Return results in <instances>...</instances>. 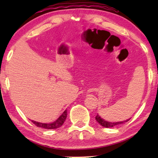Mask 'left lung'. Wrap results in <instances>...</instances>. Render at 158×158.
I'll return each instance as SVG.
<instances>
[{
  "label": "left lung",
  "instance_id": "8db88e82",
  "mask_svg": "<svg viewBox=\"0 0 158 158\" xmlns=\"http://www.w3.org/2000/svg\"><path fill=\"white\" fill-rule=\"evenodd\" d=\"M96 119L97 122H98L99 124L101 125H102V127H106V128H111V127H115L116 125H118V124H123V123H125L127 122H128V121L130 119L128 120H126V121H124V122H106V121L103 120L101 118L99 115L97 114V116H96Z\"/></svg>",
  "mask_w": 158,
  "mask_h": 158
}]
</instances>
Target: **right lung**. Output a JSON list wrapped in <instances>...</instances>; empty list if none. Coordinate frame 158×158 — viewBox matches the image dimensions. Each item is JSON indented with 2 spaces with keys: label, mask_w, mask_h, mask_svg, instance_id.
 <instances>
[{
  "label": "right lung",
  "mask_w": 158,
  "mask_h": 158,
  "mask_svg": "<svg viewBox=\"0 0 158 158\" xmlns=\"http://www.w3.org/2000/svg\"><path fill=\"white\" fill-rule=\"evenodd\" d=\"M67 115H68V112L67 110H65L61 116L56 120L55 122L51 123V124H43V123H40L34 122V121H31L32 123L36 125V127H41V128H44L46 129H57L62 126L64 124V121H65L67 118Z\"/></svg>",
  "instance_id": "right-lung-1"
}]
</instances>
